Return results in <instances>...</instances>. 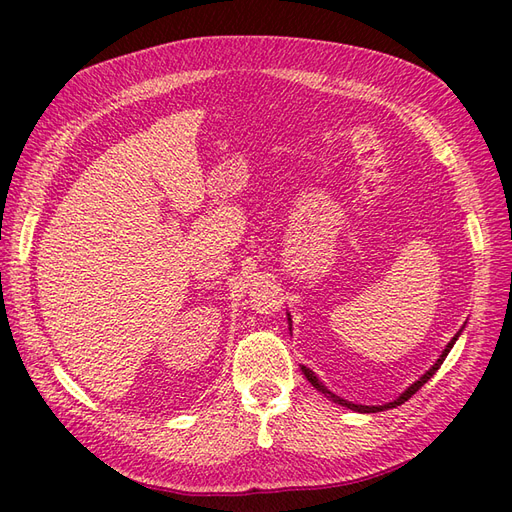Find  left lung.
Returning a JSON list of instances; mask_svg holds the SVG:
<instances>
[{
    "mask_svg": "<svg viewBox=\"0 0 512 512\" xmlns=\"http://www.w3.org/2000/svg\"><path fill=\"white\" fill-rule=\"evenodd\" d=\"M461 333V331H459ZM459 333L451 339V344H448L446 346V350L442 352V356H440V359L436 361V365H433L429 371H427V374L423 376V378H418L412 386H410V389L408 391H404V393H401L395 401H391V404H384V406H356V404H352V401H346V399H339V397H335L333 393H329L327 389H324V386H322V382H318V378L312 374V371H309V369H305V367H301L303 369V374L307 376V380L309 382H312L314 384V389H318V391H322V393H327V395H331L333 397V401H337V404H342V406H346V408H350V410H356V412H380V410H389V408H395V406H401V404H404V401H408L418 389H421V386L427 382V380H431V376L433 374H436V371L440 369V365L444 363V359H446V354L448 352H451V348H453V344L457 342V337H459Z\"/></svg>",
    "mask_w": 512,
    "mask_h": 512,
    "instance_id": "8db88e82",
    "label": "left lung"
}]
</instances>
